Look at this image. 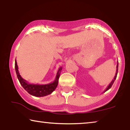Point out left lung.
<instances>
[{
    "label": "left lung",
    "instance_id": "1",
    "mask_svg": "<svg viewBox=\"0 0 130 130\" xmlns=\"http://www.w3.org/2000/svg\"><path fill=\"white\" fill-rule=\"evenodd\" d=\"M118 63H117V65H116V73H115V77H114V78H113V79L112 80V81H111V83L109 84L108 85V86L107 87V88L106 89H105V91L103 92V93H104V92H105L106 91H107L108 90H109L110 88H111V87H112V85H113V83H114V81H115V80H116V77H117V74H118Z\"/></svg>",
    "mask_w": 130,
    "mask_h": 130
}]
</instances>
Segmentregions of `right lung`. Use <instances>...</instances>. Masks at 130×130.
Listing matches in <instances>:
<instances>
[{
	"instance_id": "1",
	"label": "right lung",
	"mask_w": 130,
	"mask_h": 130,
	"mask_svg": "<svg viewBox=\"0 0 130 130\" xmlns=\"http://www.w3.org/2000/svg\"><path fill=\"white\" fill-rule=\"evenodd\" d=\"M15 71H16L17 77L18 78L21 85L28 93L30 94L31 95L36 97H43L51 94L56 89L57 85H58V79L60 77V73L62 68L60 67L58 69L56 78H55V80L53 82L47 84L43 85L30 84L28 83L27 81L24 80L19 74L18 67L16 60H15Z\"/></svg>"
}]
</instances>
